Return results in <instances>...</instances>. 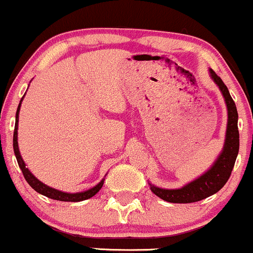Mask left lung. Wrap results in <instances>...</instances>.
I'll use <instances>...</instances> for the list:
<instances>
[{
	"label": "left lung",
	"mask_w": 253,
	"mask_h": 253,
	"mask_svg": "<svg viewBox=\"0 0 253 253\" xmlns=\"http://www.w3.org/2000/svg\"><path fill=\"white\" fill-rule=\"evenodd\" d=\"M209 72L211 79L220 88L224 102H226L227 113H228L223 149L209 170L205 171L198 179L185 185L184 187L176 188V190H167V188H161L150 184L152 192L169 203H194V202H199L218 192L228 181L233 167H234L235 160H237L238 152H239L237 107H235L228 88L222 82L221 78L211 68L209 69Z\"/></svg>",
	"instance_id": "left-lung-1"
}]
</instances>
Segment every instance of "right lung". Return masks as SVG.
Returning a JSON list of instances; mask_svg holds the SVG:
<instances>
[{
    "instance_id": "obj_1",
    "label": "right lung",
    "mask_w": 253,
    "mask_h": 253,
    "mask_svg": "<svg viewBox=\"0 0 253 253\" xmlns=\"http://www.w3.org/2000/svg\"><path fill=\"white\" fill-rule=\"evenodd\" d=\"M25 96V95H24ZM24 97L21 98L20 103H19L18 109H16V115H15V127H14V134H13V149H14V154H15L16 161H18V165L20 167L21 171H23L25 180L29 182V185L31 186L33 190L36 192L43 194V196L48 197V198L55 199V201H61V202H82L85 201V199L91 198L95 194L98 192L99 190L103 186L104 179L101 180L99 184H97L95 187L90 188V190L84 191V192H78V193H67V192H62V191L55 190V188L49 187L48 185L43 184V182L40 181L31 171L29 170V168H26V165H25L23 157H21L20 151H19V146H18V122H19V112H20V107H21V102H23Z\"/></svg>"
}]
</instances>
